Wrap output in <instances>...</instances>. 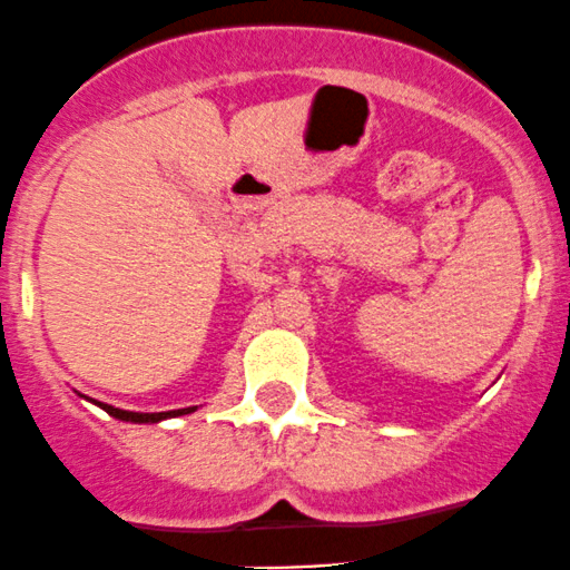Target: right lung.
<instances>
[{
  "label": "right lung",
  "mask_w": 570,
  "mask_h": 570,
  "mask_svg": "<svg viewBox=\"0 0 570 570\" xmlns=\"http://www.w3.org/2000/svg\"><path fill=\"white\" fill-rule=\"evenodd\" d=\"M96 402V400H94ZM99 407H105L109 416L120 419V422H131V424H157V422H165V419H176V416H184V413H193L198 411V405L193 407H178V411H163V413H137V411H120V407L115 405H107V402H96Z\"/></svg>",
  "instance_id": "right-lung-1"
}]
</instances>
